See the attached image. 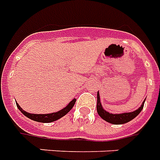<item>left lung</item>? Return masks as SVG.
Wrapping results in <instances>:
<instances>
[{"label":"left lung","instance_id":"1","mask_svg":"<svg viewBox=\"0 0 160 160\" xmlns=\"http://www.w3.org/2000/svg\"><path fill=\"white\" fill-rule=\"evenodd\" d=\"M143 107L144 102H142V105L137 110L131 112V113H124V114H110L106 110H104L103 108L102 107V104H101L100 102V96H99V93H97V105H96L97 113L103 119L104 121L109 122V123H112V124L119 125V124H124V123H127V122L132 121V119L135 118L137 115L140 114Z\"/></svg>","mask_w":160,"mask_h":160}]
</instances>
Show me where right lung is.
Returning <instances> with one entry per match:
<instances>
[{
    "label": "right lung",
    "instance_id": "obj_1",
    "mask_svg": "<svg viewBox=\"0 0 160 160\" xmlns=\"http://www.w3.org/2000/svg\"><path fill=\"white\" fill-rule=\"evenodd\" d=\"M76 99H73L71 101L70 103L68 104L66 107L61 109L58 112H56V113H52V114H30V113H28L26 111H24L20 107V105L18 103H16L17 108L21 111V113L24 114L27 117H28L29 119L31 120H33L35 122H46V123H48V122H52L54 121H57L61 117H63L64 115L67 114L69 111L71 110V108H73L74 106L75 102H76Z\"/></svg>",
    "mask_w": 160,
    "mask_h": 160
}]
</instances>
